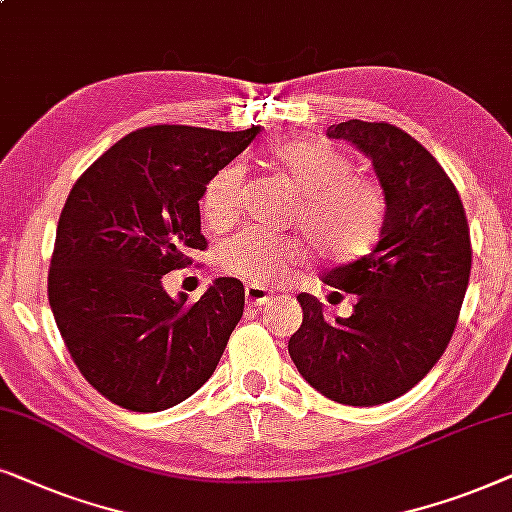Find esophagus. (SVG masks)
<instances>
[{
  "label": "esophagus",
  "mask_w": 512,
  "mask_h": 512,
  "mask_svg": "<svg viewBox=\"0 0 512 512\" xmlns=\"http://www.w3.org/2000/svg\"><path fill=\"white\" fill-rule=\"evenodd\" d=\"M271 299H274V295H271L269 290H264L262 285H255V283L245 285V302L250 306H264L269 304Z\"/></svg>",
  "instance_id": "1"
}]
</instances>
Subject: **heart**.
I'll use <instances>...</instances> for the list:
<instances>
[{"label": "heart", "instance_id": "heart-1", "mask_svg": "<svg viewBox=\"0 0 512 512\" xmlns=\"http://www.w3.org/2000/svg\"><path fill=\"white\" fill-rule=\"evenodd\" d=\"M267 163L299 194L295 220L302 224L313 252L323 260L346 262L365 252L384 215V192L351 159L323 140L285 138L269 147ZM245 177L238 166H224L210 177L201 194V217L208 229L222 231L241 213ZM302 257L295 236L243 229L220 250L229 274L257 285H274L290 274Z\"/></svg>", "mask_w": 512, "mask_h": 512}]
</instances>
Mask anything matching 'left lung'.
I'll list each match as a JSON object with an SVG mask.
<instances>
[{
    "label": "left lung",
    "instance_id": "left-lung-1",
    "mask_svg": "<svg viewBox=\"0 0 512 512\" xmlns=\"http://www.w3.org/2000/svg\"><path fill=\"white\" fill-rule=\"evenodd\" d=\"M327 138L370 156L384 222L372 252L323 278L356 295L351 316L327 320L323 304L302 292L304 320L288 351L325 398L372 407L417 386L445 353L468 288L470 231L452 180L410 133L351 119L327 128Z\"/></svg>",
    "mask_w": 512,
    "mask_h": 512
}]
</instances>
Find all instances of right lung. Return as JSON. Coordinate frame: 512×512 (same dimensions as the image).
Instances as JSON below:
<instances>
[{
	"instance_id": "right-lung-1",
	"label": "right lung",
	"mask_w": 512,
	"mask_h": 512,
	"mask_svg": "<svg viewBox=\"0 0 512 512\" xmlns=\"http://www.w3.org/2000/svg\"><path fill=\"white\" fill-rule=\"evenodd\" d=\"M257 133L260 126L140 128L109 147L67 196L49 304L74 365L114 405L161 412L213 377L243 316V283L215 278L189 304L161 281L206 250L203 187Z\"/></svg>"
}]
</instances>
